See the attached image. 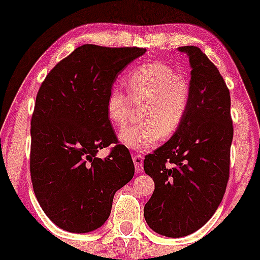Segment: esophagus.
I'll return each mask as SVG.
<instances>
[{"instance_id": "esophagus-1", "label": "esophagus", "mask_w": 260, "mask_h": 260, "mask_svg": "<svg viewBox=\"0 0 260 260\" xmlns=\"http://www.w3.org/2000/svg\"><path fill=\"white\" fill-rule=\"evenodd\" d=\"M143 156H140V155H133V162H134V166H136V171L137 174H139V172L143 171Z\"/></svg>"}]
</instances>
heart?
Here are the masks:
<instances>
[{
  "instance_id": "1",
  "label": "heart",
  "mask_w": 260,
  "mask_h": 260,
  "mask_svg": "<svg viewBox=\"0 0 260 260\" xmlns=\"http://www.w3.org/2000/svg\"><path fill=\"white\" fill-rule=\"evenodd\" d=\"M127 91L111 88L106 96L110 122L123 127L129 117L131 105L139 106V123L124 128L120 139L127 147L147 150L161 136L170 138L178 132L190 106L192 89L188 78L165 62L153 61L139 66L126 77Z\"/></svg>"
}]
</instances>
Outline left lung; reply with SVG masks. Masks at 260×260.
Here are the masks:
<instances>
[{"label": "left lung", "mask_w": 260, "mask_h": 260, "mask_svg": "<svg viewBox=\"0 0 260 260\" xmlns=\"http://www.w3.org/2000/svg\"><path fill=\"white\" fill-rule=\"evenodd\" d=\"M192 67L190 106L178 132L144 159L155 189L144 207L149 228L183 237L214 215L230 177L231 98L216 66L197 46L178 47Z\"/></svg>", "instance_id": "left-lung-1"}]
</instances>
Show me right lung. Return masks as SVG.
<instances>
[{"label": "right lung", "instance_id": "right-lung-1", "mask_svg": "<svg viewBox=\"0 0 260 260\" xmlns=\"http://www.w3.org/2000/svg\"><path fill=\"white\" fill-rule=\"evenodd\" d=\"M145 51L82 45L39 89L30 122V176L39 204L62 230L99 229L116 190L133 178L132 157L118 143L105 103L118 74ZM111 144L106 158L96 156Z\"/></svg>", "mask_w": 260, "mask_h": 260}]
</instances>
